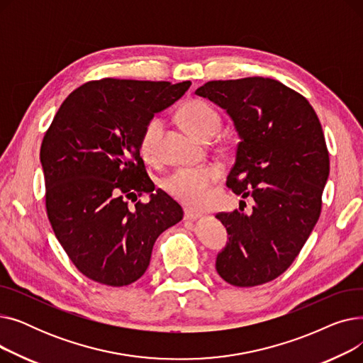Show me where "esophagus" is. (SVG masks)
I'll return each instance as SVG.
<instances>
[{"label":"esophagus","mask_w":363,"mask_h":363,"mask_svg":"<svg viewBox=\"0 0 363 363\" xmlns=\"http://www.w3.org/2000/svg\"><path fill=\"white\" fill-rule=\"evenodd\" d=\"M186 220H197L199 218H201V213L199 212H194V211H185V216H184Z\"/></svg>","instance_id":"obj_1"}]
</instances>
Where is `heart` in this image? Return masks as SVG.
<instances>
[{"label":"heart","mask_w":363,"mask_h":363,"mask_svg":"<svg viewBox=\"0 0 363 363\" xmlns=\"http://www.w3.org/2000/svg\"><path fill=\"white\" fill-rule=\"evenodd\" d=\"M178 118L193 135L203 141L211 140L220 126L218 111L203 100H189L184 103L178 110ZM163 130L164 121L159 116L151 118L144 125L138 147L145 160L155 162L159 159ZM220 169L213 164L196 169L182 167L164 178L163 188L169 196L182 204L199 208L207 203L211 197V188L220 179Z\"/></svg>","instance_id":"heart-1"}]
</instances>
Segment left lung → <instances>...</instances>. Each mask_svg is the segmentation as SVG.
I'll list each match as a JSON object with an SVG mask.
<instances>
[{"mask_svg":"<svg viewBox=\"0 0 363 363\" xmlns=\"http://www.w3.org/2000/svg\"><path fill=\"white\" fill-rule=\"evenodd\" d=\"M225 108L241 141L226 185L255 200L252 215L218 213L230 241L218 274L255 287L290 268L316 225L330 156L320 122L301 94L271 79L211 81L196 91Z\"/></svg>","mask_w":363,"mask_h":363,"instance_id":"left-lung-1","label":"left lung"}]
</instances>
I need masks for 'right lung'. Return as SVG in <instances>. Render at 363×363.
<instances>
[{"label":"right lung","mask_w":363,"mask_h":363,"mask_svg":"<svg viewBox=\"0 0 363 363\" xmlns=\"http://www.w3.org/2000/svg\"><path fill=\"white\" fill-rule=\"evenodd\" d=\"M191 82L91 81L63 101L41 144L52 231L86 278L123 287L147 271L157 237L182 207L150 179L140 156L144 125ZM150 194L129 209L127 200Z\"/></svg>","instance_id":"right-lung-1"}]
</instances>
